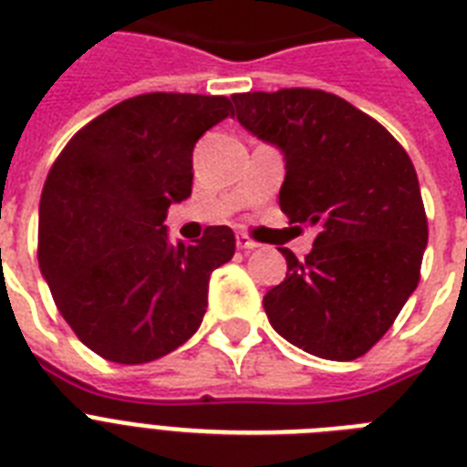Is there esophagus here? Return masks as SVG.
Instances as JSON below:
<instances>
[{
  "instance_id": "obj_1",
  "label": "esophagus",
  "mask_w": 467,
  "mask_h": 467,
  "mask_svg": "<svg viewBox=\"0 0 467 467\" xmlns=\"http://www.w3.org/2000/svg\"><path fill=\"white\" fill-rule=\"evenodd\" d=\"M237 247L244 249V252H249V249H256V247H259V244H256V242L252 240L249 234L240 233V234H237Z\"/></svg>"
}]
</instances>
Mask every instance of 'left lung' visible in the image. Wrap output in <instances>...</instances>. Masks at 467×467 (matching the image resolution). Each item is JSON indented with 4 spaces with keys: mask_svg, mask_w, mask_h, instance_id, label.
I'll list each match as a JSON object with an SVG mask.
<instances>
[{
    "mask_svg": "<svg viewBox=\"0 0 467 467\" xmlns=\"http://www.w3.org/2000/svg\"><path fill=\"white\" fill-rule=\"evenodd\" d=\"M234 113L284 152L278 191L291 223L319 225L300 262L264 296L271 327L319 358L354 361L420 284L429 240L420 179L405 148L356 106L322 89L234 94Z\"/></svg>",
    "mask_w": 467,
    "mask_h": 467,
    "instance_id": "1",
    "label": "left lung"
}]
</instances>
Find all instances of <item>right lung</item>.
<instances>
[{
	"label": "right lung",
	"instance_id": "right-lung-1",
	"mask_svg": "<svg viewBox=\"0 0 467 467\" xmlns=\"http://www.w3.org/2000/svg\"><path fill=\"white\" fill-rule=\"evenodd\" d=\"M233 113L227 97L126 99L77 130L47 171L40 271L72 332L106 361H155L201 327L234 233L205 227L193 244H171L164 218L191 196L198 138Z\"/></svg>",
	"mask_w": 467,
	"mask_h": 467
}]
</instances>
